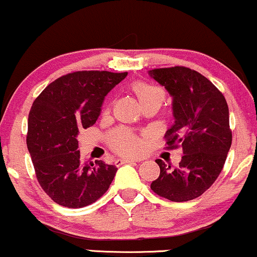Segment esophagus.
I'll use <instances>...</instances> for the list:
<instances>
[{
	"label": "esophagus",
	"instance_id": "1",
	"mask_svg": "<svg viewBox=\"0 0 257 257\" xmlns=\"http://www.w3.org/2000/svg\"><path fill=\"white\" fill-rule=\"evenodd\" d=\"M139 162L138 160H134V159H117L116 160V165H123V164H136Z\"/></svg>",
	"mask_w": 257,
	"mask_h": 257
}]
</instances>
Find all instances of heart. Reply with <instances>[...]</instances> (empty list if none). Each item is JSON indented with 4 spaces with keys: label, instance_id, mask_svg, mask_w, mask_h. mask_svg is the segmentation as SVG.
<instances>
[{
    "label": "heart",
    "instance_id": "heart-1",
    "mask_svg": "<svg viewBox=\"0 0 257 257\" xmlns=\"http://www.w3.org/2000/svg\"><path fill=\"white\" fill-rule=\"evenodd\" d=\"M132 89L139 98L140 103L153 98H160L162 100L165 98L164 89H161L160 86L153 85V84L136 82L133 84ZM108 142L113 151L121 153V154L134 155L138 154L141 149L140 139L125 129H116L110 133L108 135Z\"/></svg>",
    "mask_w": 257,
    "mask_h": 257
}]
</instances>
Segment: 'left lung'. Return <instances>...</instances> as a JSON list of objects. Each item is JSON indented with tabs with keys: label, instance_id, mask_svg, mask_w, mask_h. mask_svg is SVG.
Wrapping results in <instances>:
<instances>
[{
	"label": "left lung",
	"instance_id": "8db88e82",
	"mask_svg": "<svg viewBox=\"0 0 257 257\" xmlns=\"http://www.w3.org/2000/svg\"><path fill=\"white\" fill-rule=\"evenodd\" d=\"M148 74L172 97L174 123L165 134L168 148H183L179 166L158 159L160 175L151 188L172 201L199 197L215 183L231 147L229 108L207 78L184 66L154 69Z\"/></svg>",
	"mask_w": 257,
	"mask_h": 257
}]
</instances>
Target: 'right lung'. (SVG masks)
Segmentation results:
<instances>
[{
    "label": "right lung",
    "instance_id": "add662e5",
    "mask_svg": "<svg viewBox=\"0 0 257 257\" xmlns=\"http://www.w3.org/2000/svg\"><path fill=\"white\" fill-rule=\"evenodd\" d=\"M128 72L78 71L46 86L28 116L27 147L38 181L52 200L77 209L104 194L117 168L102 160L84 162L78 151L80 129L93 125L105 96Z\"/></svg>",
    "mask_w": 257,
    "mask_h": 257
}]
</instances>
